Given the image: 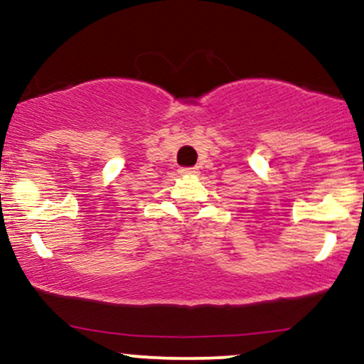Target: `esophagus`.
<instances>
[{"mask_svg":"<svg viewBox=\"0 0 364 364\" xmlns=\"http://www.w3.org/2000/svg\"><path fill=\"white\" fill-rule=\"evenodd\" d=\"M179 173L186 174V176H188V174H195L196 169L195 168H181V169H179Z\"/></svg>","mask_w":364,"mask_h":364,"instance_id":"1","label":"esophagus"}]
</instances>
